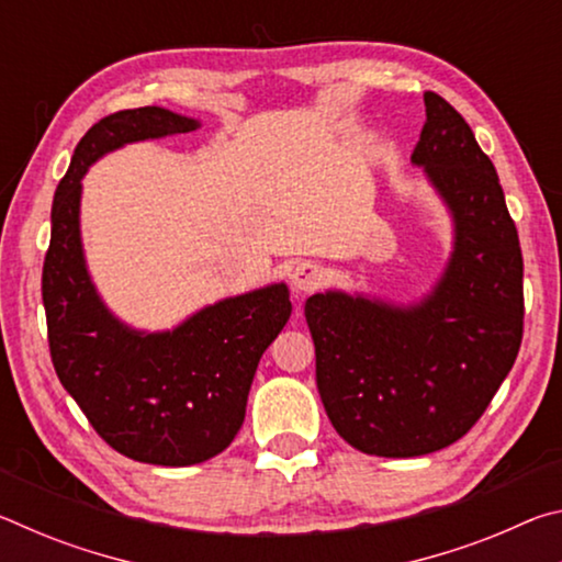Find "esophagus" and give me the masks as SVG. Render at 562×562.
<instances>
[{
	"label": "esophagus",
	"mask_w": 562,
	"mask_h": 562,
	"mask_svg": "<svg viewBox=\"0 0 562 562\" xmlns=\"http://www.w3.org/2000/svg\"><path fill=\"white\" fill-rule=\"evenodd\" d=\"M325 282H327V270H325V265H319V262L304 260L292 270V284L300 292H315Z\"/></svg>",
	"instance_id": "1"
}]
</instances>
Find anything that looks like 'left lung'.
Instances as JSON below:
<instances>
[{"instance_id":"left-lung-1","label":"left lung","mask_w":562,"mask_h":562,"mask_svg":"<svg viewBox=\"0 0 562 562\" xmlns=\"http://www.w3.org/2000/svg\"><path fill=\"white\" fill-rule=\"evenodd\" d=\"M412 160L449 203L456 250L441 282L408 310L312 294L317 389L331 426L355 449L412 459L473 429L518 357L522 255L498 173L469 123L426 91Z\"/></svg>"}]
</instances>
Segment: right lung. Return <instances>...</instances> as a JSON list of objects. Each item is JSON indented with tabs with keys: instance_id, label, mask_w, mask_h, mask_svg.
<instances>
[{
	"instance_id": "obj_1",
	"label": "right lung",
	"mask_w": 562,
	"mask_h": 562,
	"mask_svg": "<svg viewBox=\"0 0 562 562\" xmlns=\"http://www.w3.org/2000/svg\"><path fill=\"white\" fill-rule=\"evenodd\" d=\"M198 121L158 106L103 116L79 140L54 193L42 270L52 364L111 449L154 465H193L231 446L262 351L292 315L284 284L205 307L164 335L109 315L89 280L79 237L81 178L106 150L188 133Z\"/></svg>"
}]
</instances>
